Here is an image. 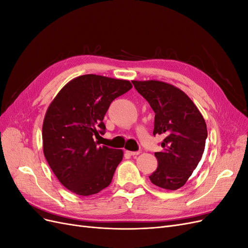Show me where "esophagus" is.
Segmentation results:
<instances>
[{
  "mask_svg": "<svg viewBox=\"0 0 248 248\" xmlns=\"http://www.w3.org/2000/svg\"><path fill=\"white\" fill-rule=\"evenodd\" d=\"M126 153L131 155V156H137V155H139L140 152V151H126Z\"/></svg>",
  "mask_w": 248,
  "mask_h": 248,
  "instance_id": "obj_1",
  "label": "esophagus"
}]
</instances>
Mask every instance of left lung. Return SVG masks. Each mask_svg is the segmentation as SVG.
<instances>
[{"label": "left lung", "instance_id": "8db88e82", "mask_svg": "<svg viewBox=\"0 0 248 248\" xmlns=\"http://www.w3.org/2000/svg\"><path fill=\"white\" fill-rule=\"evenodd\" d=\"M137 91L155 112L153 134H163L158 167L151 182L167 190H177L196 170L205 150L207 125L196 104L182 90L160 80H132Z\"/></svg>", "mask_w": 248, "mask_h": 248}]
</instances>
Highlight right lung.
I'll return each instance as SVG.
<instances>
[{"label": "right lung", "mask_w": 248, "mask_h": 248, "mask_svg": "<svg viewBox=\"0 0 248 248\" xmlns=\"http://www.w3.org/2000/svg\"><path fill=\"white\" fill-rule=\"evenodd\" d=\"M132 88L131 82L85 74L66 84L47 108L42 125L43 153L51 170L67 189L91 196L108 187L122 150L98 146L103 118L112 100Z\"/></svg>", "instance_id": "right-lung-1"}]
</instances>
